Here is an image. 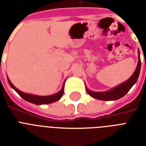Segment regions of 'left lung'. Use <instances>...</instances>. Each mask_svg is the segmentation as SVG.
I'll use <instances>...</instances> for the list:
<instances>
[{"mask_svg":"<svg viewBox=\"0 0 146 146\" xmlns=\"http://www.w3.org/2000/svg\"><path fill=\"white\" fill-rule=\"evenodd\" d=\"M141 69V60L140 54H139V60L136 68L133 73V75L130 76L129 80H127L126 82H123L117 86L114 87L111 90L107 92H93L89 90L87 87H86V92H88L89 96H92L94 98L96 99L102 100V101H114L117 100L120 98L123 97L129 91L133 86L136 82L138 80L139 73H140Z\"/></svg>","mask_w":146,"mask_h":146,"instance_id":"obj_1","label":"left lung"}]
</instances>
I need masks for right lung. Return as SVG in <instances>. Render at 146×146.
Listing matches in <instances>:
<instances>
[{
  "instance_id": "1",
  "label": "right lung",
  "mask_w": 146,
  "mask_h": 146,
  "mask_svg": "<svg viewBox=\"0 0 146 146\" xmlns=\"http://www.w3.org/2000/svg\"><path fill=\"white\" fill-rule=\"evenodd\" d=\"M9 83H10V86L12 87L13 89H14L15 91L17 92V93L19 94V96L23 98L24 100H26L27 102L33 103V104H37V105H40V104H50L53 102H55L60 99V98L62 97L63 94L64 92V83L62 86V89L60 90L57 93H55L51 96H35V95H32V94H27L23 92L19 91V89H17L11 83L10 80H9Z\"/></svg>"
}]
</instances>
